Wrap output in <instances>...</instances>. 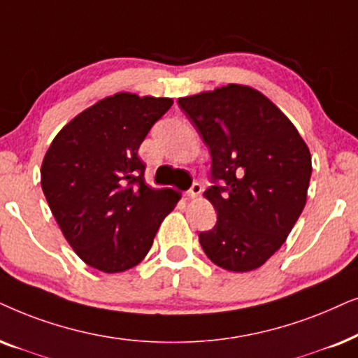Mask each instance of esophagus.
<instances>
[{
  "mask_svg": "<svg viewBox=\"0 0 358 358\" xmlns=\"http://www.w3.org/2000/svg\"><path fill=\"white\" fill-rule=\"evenodd\" d=\"M201 192H203L201 185H199L198 182H194V183L192 185V188H189L188 192H187V196L192 198V199H193V198H198L199 194H201Z\"/></svg>",
  "mask_w": 358,
  "mask_h": 358,
  "instance_id": "esophagus-1",
  "label": "esophagus"
}]
</instances>
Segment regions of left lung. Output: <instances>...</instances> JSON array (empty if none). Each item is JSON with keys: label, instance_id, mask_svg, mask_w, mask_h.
Returning <instances> with one entry per match:
<instances>
[{"label": "left lung", "instance_id": "8db88e82", "mask_svg": "<svg viewBox=\"0 0 358 358\" xmlns=\"http://www.w3.org/2000/svg\"><path fill=\"white\" fill-rule=\"evenodd\" d=\"M211 154L217 213L199 232L209 260L229 271L259 268L280 249L304 204L311 154L292 121L260 92L227 85L178 99Z\"/></svg>", "mask_w": 358, "mask_h": 358}]
</instances>
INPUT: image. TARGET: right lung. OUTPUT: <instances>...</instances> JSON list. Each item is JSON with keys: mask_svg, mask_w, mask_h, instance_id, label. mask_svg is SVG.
Returning <instances> with one entry per match:
<instances>
[{"mask_svg": "<svg viewBox=\"0 0 358 358\" xmlns=\"http://www.w3.org/2000/svg\"><path fill=\"white\" fill-rule=\"evenodd\" d=\"M171 104L132 93L104 98L66 124L42 162V192L65 239L104 273L139 264L180 199L173 189L145 183L137 154Z\"/></svg>", "mask_w": 358, "mask_h": 358, "instance_id": "add662e5", "label": "right lung"}]
</instances>
